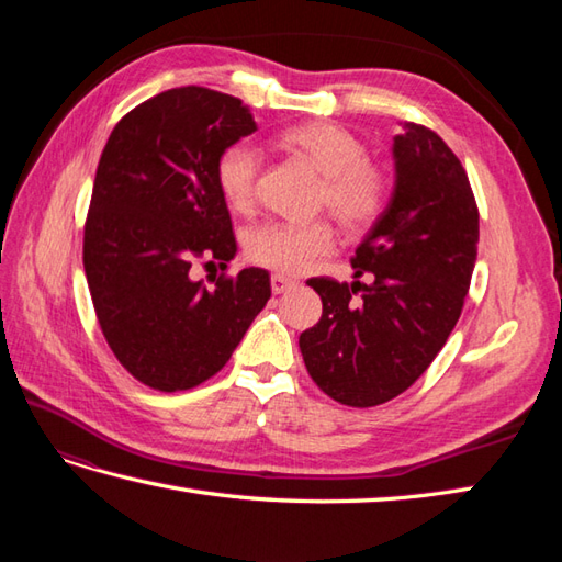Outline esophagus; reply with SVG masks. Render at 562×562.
Returning <instances> with one entry per match:
<instances>
[{"label": "esophagus", "mask_w": 562, "mask_h": 562, "mask_svg": "<svg viewBox=\"0 0 562 562\" xmlns=\"http://www.w3.org/2000/svg\"><path fill=\"white\" fill-rule=\"evenodd\" d=\"M294 280L292 278H284V274H272L270 278V288H272V294H284L288 290L294 288Z\"/></svg>", "instance_id": "obj_1"}]
</instances>
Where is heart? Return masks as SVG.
<instances>
[{
  "mask_svg": "<svg viewBox=\"0 0 562 562\" xmlns=\"http://www.w3.org/2000/svg\"><path fill=\"white\" fill-rule=\"evenodd\" d=\"M272 147L304 161L321 176L316 207L330 212L345 234H364L379 222L391 200V176L384 166L367 157L362 137L328 121H306L282 127ZM260 157L254 147L236 142L226 147L214 178L222 198L234 212H250L256 205ZM246 256L270 270L296 274L312 266L333 246L328 220L266 222L246 234Z\"/></svg>",
  "mask_w": 562,
  "mask_h": 562,
  "instance_id": "1",
  "label": "heart"
}]
</instances>
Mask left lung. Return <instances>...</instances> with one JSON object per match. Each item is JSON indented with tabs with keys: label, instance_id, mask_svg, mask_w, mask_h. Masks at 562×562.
Wrapping results in <instances>:
<instances>
[{
	"label": "left lung",
	"instance_id": "obj_1",
	"mask_svg": "<svg viewBox=\"0 0 562 562\" xmlns=\"http://www.w3.org/2000/svg\"><path fill=\"white\" fill-rule=\"evenodd\" d=\"M396 186L352 256L355 278H312L324 302L300 336L316 386L352 408H372L411 389L461 316L479 256V207L461 161L425 125L393 137Z\"/></svg>",
	"mask_w": 562,
	"mask_h": 562
}]
</instances>
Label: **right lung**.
<instances>
[{
  "label": "right lung",
  "mask_w": 562,
  "mask_h": 562,
  "mask_svg": "<svg viewBox=\"0 0 562 562\" xmlns=\"http://www.w3.org/2000/svg\"><path fill=\"white\" fill-rule=\"evenodd\" d=\"M254 130L229 93L181 87L123 115L103 147L83 272L105 342L154 391H188L217 374L270 300L262 268L220 274L214 288L190 280L198 258L226 268L236 254L214 164Z\"/></svg>",
  "instance_id": "obj_1"
}]
</instances>
